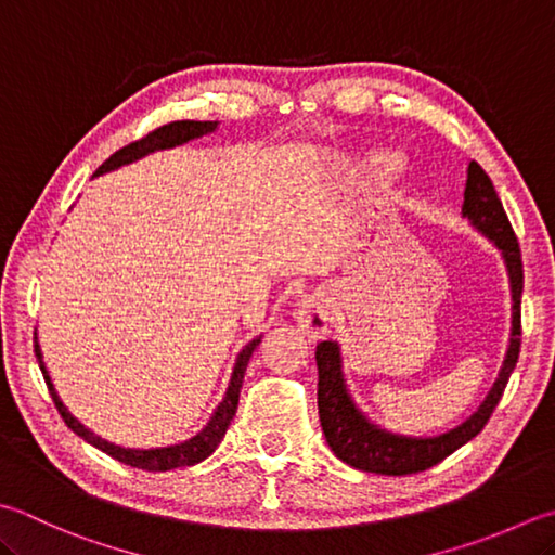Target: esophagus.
<instances>
[{
	"label": "esophagus",
	"mask_w": 555,
	"mask_h": 555,
	"mask_svg": "<svg viewBox=\"0 0 555 555\" xmlns=\"http://www.w3.org/2000/svg\"><path fill=\"white\" fill-rule=\"evenodd\" d=\"M292 317H295L299 331L305 333L307 338L319 340L328 333L331 299L323 295V292H311V295L301 297Z\"/></svg>",
	"instance_id": "esophagus-1"
}]
</instances>
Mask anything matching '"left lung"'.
Wrapping results in <instances>:
<instances>
[{
    "label": "left lung",
    "mask_w": 555,
    "mask_h": 555,
    "mask_svg": "<svg viewBox=\"0 0 555 555\" xmlns=\"http://www.w3.org/2000/svg\"><path fill=\"white\" fill-rule=\"evenodd\" d=\"M462 217L468 219L478 234H483L493 244L500 256L505 260L509 292H512V328L509 343L503 360V367L498 372V379L490 386V391L476 411L459 423L452 430L433 437H411L389 433L384 427L374 425L364 415L358 403L348 391L343 374L340 345L336 340H323L317 345V367H319V417L323 435L331 452L336 454L343 464L367 474L382 476H405L425 472L435 464H440L459 447L483 430L490 413L495 411L500 396L505 391V384L515 370L519 358V305H521V287H525V270H521V254L517 236L512 232V224L505 215V207L493 188V181L480 169L476 162L468 164L466 169V188H464V205Z\"/></svg>",
    "instance_id": "1"
}]
</instances>
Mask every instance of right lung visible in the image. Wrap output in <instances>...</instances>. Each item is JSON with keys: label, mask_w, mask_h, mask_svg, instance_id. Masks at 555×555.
<instances>
[{"label": "right lung", "mask_w": 555, "mask_h": 555, "mask_svg": "<svg viewBox=\"0 0 555 555\" xmlns=\"http://www.w3.org/2000/svg\"><path fill=\"white\" fill-rule=\"evenodd\" d=\"M217 120H176V122H169V125H162V128H156L154 132H150L147 138H142L138 142L128 144V147H122L115 152L111 159L103 162L96 173L93 176H101V173H108V171H115L120 169V166L125 164H132L142 159V156H147L152 152H159V150H171V147H179V144H185L191 140H197L203 138V134H210L217 130ZM263 336H258L250 340L246 348L238 352L236 358V364H234V372H232V379H229V386H227V393L222 403H219L215 408V413L210 421H207V425L203 427L201 433L193 435L191 440L185 442H179V444H169V447H156V449H130V447H118L113 442H106L103 437L93 435L87 425H81L75 415H72L65 403L60 401V396L55 391V386H52V379L50 374L46 370V362H43V352H40V345H38V336H36V358H38V364H40V372H43L46 376V384L50 389V396L52 401H55V408L62 415V421L67 423V427L72 433H77L83 442L93 444L96 449H101V452H106L108 456L118 459V462L128 464V466H134V468H142V472H171V468H179V466H193V464H201L203 459L210 456L217 444L222 442V437L227 433L229 423H232V417L236 413V405H238V393H242V384H244V374H246V364L250 360V354H254V350L258 348V343Z\"/></svg>", "instance_id": "add662e5"}]
</instances>
